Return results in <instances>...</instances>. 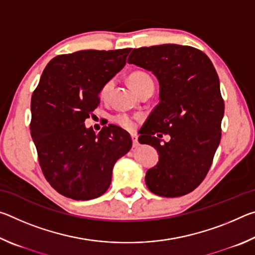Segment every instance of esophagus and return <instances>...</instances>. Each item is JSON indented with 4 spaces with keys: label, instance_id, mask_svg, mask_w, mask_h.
Listing matches in <instances>:
<instances>
[{
    "label": "esophagus",
    "instance_id": "34e87169",
    "mask_svg": "<svg viewBox=\"0 0 255 255\" xmlns=\"http://www.w3.org/2000/svg\"><path fill=\"white\" fill-rule=\"evenodd\" d=\"M131 139H132L133 147H136V146H138V138H137L136 133H131Z\"/></svg>",
    "mask_w": 255,
    "mask_h": 255
}]
</instances>
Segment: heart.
<instances>
[{
  "mask_svg": "<svg viewBox=\"0 0 255 255\" xmlns=\"http://www.w3.org/2000/svg\"><path fill=\"white\" fill-rule=\"evenodd\" d=\"M128 81H129V84L131 85V88L135 90L137 93L143 91L144 89L148 88V86H154L152 77H150L147 73L143 72V71L132 72L131 74L129 75ZM111 88H112V81H108L107 83L101 88L100 97L107 98V96L110 92ZM114 120L116 124H118L119 126H122L123 128H126V129H132L136 125L135 118L131 117V116H129V115H126V114H119L117 116H115Z\"/></svg>",
  "mask_w": 255,
  "mask_h": 255,
  "instance_id": "heart-1",
  "label": "heart"
}]
</instances>
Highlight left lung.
<instances>
[{
	"instance_id": "1",
	"label": "left lung",
	"mask_w": 255,
	"mask_h": 255,
	"mask_svg": "<svg viewBox=\"0 0 255 255\" xmlns=\"http://www.w3.org/2000/svg\"><path fill=\"white\" fill-rule=\"evenodd\" d=\"M128 63L150 71L159 83V102L138 138L159 155L146 185L161 197L187 195L206 178L221 143L225 107L217 72L201 50L175 44L133 49ZM163 133L169 142L161 143Z\"/></svg>"
}]
</instances>
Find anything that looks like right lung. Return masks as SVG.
<instances>
[{"label":"right lung","instance_id":"obj_1","mask_svg":"<svg viewBox=\"0 0 255 255\" xmlns=\"http://www.w3.org/2000/svg\"><path fill=\"white\" fill-rule=\"evenodd\" d=\"M131 48L80 50L47 64L31 97L30 130L46 180L74 200L102 196L115 163L129 152V133L115 125L99 133L84 122L100 103L99 93L123 67Z\"/></svg>","mask_w":255,"mask_h":255}]
</instances>
